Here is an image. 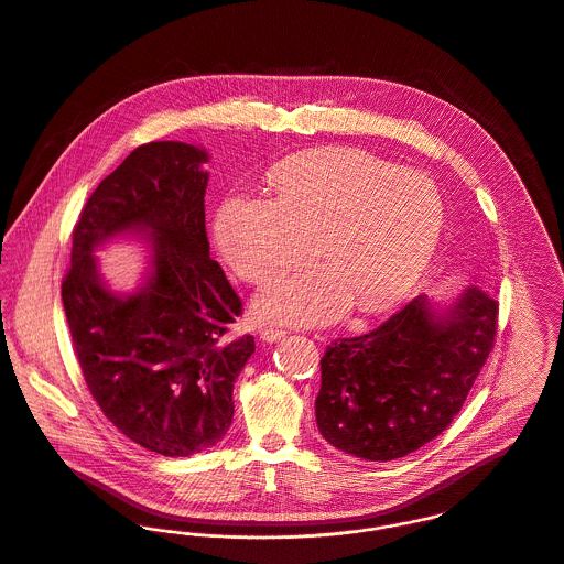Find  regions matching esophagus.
<instances>
[{
  "label": "esophagus",
  "mask_w": 564,
  "mask_h": 564,
  "mask_svg": "<svg viewBox=\"0 0 564 564\" xmlns=\"http://www.w3.org/2000/svg\"><path fill=\"white\" fill-rule=\"evenodd\" d=\"M285 334H288V332L276 329V327H263V329L259 332V336H261V339H265V341H276V339L285 338Z\"/></svg>",
  "instance_id": "34e87169"
}]
</instances>
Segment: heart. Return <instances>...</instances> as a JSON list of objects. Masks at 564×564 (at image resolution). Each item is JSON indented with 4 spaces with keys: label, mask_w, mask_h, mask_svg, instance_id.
<instances>
[{
    "label": "heart",
    "mask_w": 564,
    "mask_h": 564,
    "mask_svg": "<svg viewBox=\"0 0 564 564\" xmlns=\"http://www.w3.org/2000/svg\"><path fill=\"white\" fill-rule=\"evenodd\" d=\"M276 198L232 194L216 218L228 265L250 283L303 263L254 301L265 321L316 325L338 318L355 301L361 312L401 299L425 268L443 225L436 183L397 170L368 152L325 148L301 154L274 174Z\"/></svg>",
    "instance_id": "obj_1"
}]
</instances>
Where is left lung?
<instances>
[{"label": "left lung", "mask_w": 564, "mask_h": 564, "mask_svg": "<svg viewBox=\"0 0 564 564\" xmlns=\"http://www.w3.org/2000/svg\"><path fill=\"white\" fill-rule=\"evenodd\" d=\"M495 294L466 288L447 307L416 296L377 329L332 341L316 423L336 449L388 462L443 434L497 334Z\"/></svg>", "instance_id": "obj_1"}]
</instances>
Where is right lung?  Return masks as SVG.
<instances>
[{
    "label": "right lung",
    "instance_id": "obj_1",
    "mask_svg": "<svg viewBox=\"0 0 564 564\" xmlns=\"http://www.w3.org/2000/svg\"><path fill=\"white\" fill-rule=\"evenodd\" d=\"M209 154L183 141L134 148L89 196L74 226L63 307L83 377L115 427L143 449L187 457L225 438L232 383L254 338H228L241 301L209 257ZM123 231L151 241L132 295L111 293L93 252Z\"/></svg>",
    "mask_w": 564,
    "mask_h": 564
}]
</instances>
